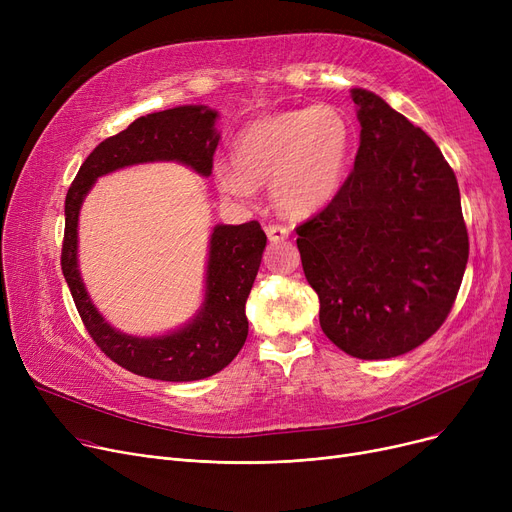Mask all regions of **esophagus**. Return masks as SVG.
Segmentation results:
<instances>
[{"label":"esophagus","mask_w":512,"mask_h":512,"mask_svg":"<svg viewBox=\"0 0 512 512\" xmlns=\"http://www.w3.org/2000/svg\"><path fill=\"white\" fill-rule=\"evenodd\" d=\"M265 234H267V238H270L272 242H282V240H286L288 238V228L286 226H278V224H272V226H267L265 228Z\"/></svg>","instance_id":"1"}]
</instances>
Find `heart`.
I'll use <instances>...</instances> for the list:
<instances>
[{
  "label": "heart",
  "instance_id": "obj_1",
  "mask_svg": "<svg viewBox=\"0 0 512 512\" xmlns=\"http://www.w3.org/2000/svg\"><path fill=\"white\" fill-rule=\"evenodd\" d=\"M351 141V124L334 105L276 112L236 134L232 164H215L213 178L234 199H251L257 184L270 180L280 209L309 215L340 191Z\"/></svg>",
  "mask_w": 512,
  "mask_h": 512
}]
</instances>
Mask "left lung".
<instances>
[{"mask_svg":"<svg viewBox=\"0 0 512 512\" xmlns=\"http://www.w3.org/2000/svg\"><path fill=\"white\" fill-rule=\"evenodd\" d=\"M355 168L297 226L319 326L357 359L405 355L448 317L469 259L459 182L438 145L365 89Z\"/></svg>","mask_w":512,"mask_h":512,"instance_id":"obj_1","label":"left lung"}]
</instances>
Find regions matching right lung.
<instances>
[{"instance_id":"right-lung-1","label":"right lung","mask_w":512,"mask_h":512,"mask_svg":"<svg viewBox=\"0 0 512 512\" xmlns=\"http://www.w3.org/2000/svg\"><path fill=\"white\" fill-rule=\"evenodd\" d=\"M218 112L180 105L147 114L99 143L80 166L66 195L62 272L80 319L101 351L120 367L164 382H193L222 371L249 334L245 303L259 272L267 236L259 222L218 224L209 238L205 299L197 315L164 336H130L101 317L78 272V213L99 176L149 161H178L209 176L220 143Z\"/></svg>"}]
</instances>
